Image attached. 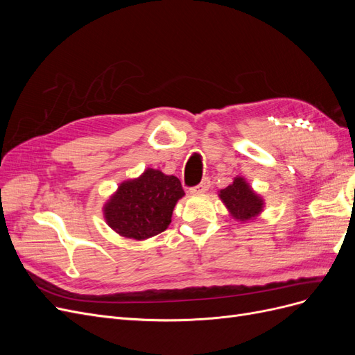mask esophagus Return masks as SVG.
<instances>
[{"label": "esophagus", "mask_w": 355, "mask_h": 355, "mask_svg": "<svg viewBox=\"0 0 355 355\" xmlns=\"http://www.w3.org/2000/svg\"><path fill=\"white\" fill-rule=\"evenodd\" d=\"M209 188H210V179L204 178L197 187H192L189 191L191 194H202V192H206Z\"/></svg>", "instance_id": "34e87169"}]
</instances>
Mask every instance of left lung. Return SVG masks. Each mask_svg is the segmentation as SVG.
Masks as SVG:
<instances>
[{
    "label": "left lung",
    "mask_w": 355,
    "mask_h": 355,
    "mask_svg": "<svg viewBox=\"0 0 355 355\" xmlns=\"http://www.w3.org/2000/svg\"><path fill=\"white\" fill-rule=\"evenodd\" d=\"M219 197L230 209L232 216L243 222L257 216L263 207L262 198L254 194L243 178H235L230 187L220 189Z\"/></svg>",
    "instance_id": "obj_1"
}]
</instances>
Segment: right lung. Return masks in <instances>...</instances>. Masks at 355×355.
<instances>
[{
    "label": "right lung",
    "instance_id": "right-lung-1",
    "mask_svg": "<svg viewBox=\"0 0 355 355\" xmlns=\"http://www.w3.org/2000/svg\"><path fill=\"white\" fill-rule=\"evenodd\" d=\"M184 188L176 176L148 168L135 180L118 187L116 194L105 204V219L123 237L145 240L163 232Z\"/></svg>",
    "mask_w": 355,
    "mask_h": 355
}]
</instances>
